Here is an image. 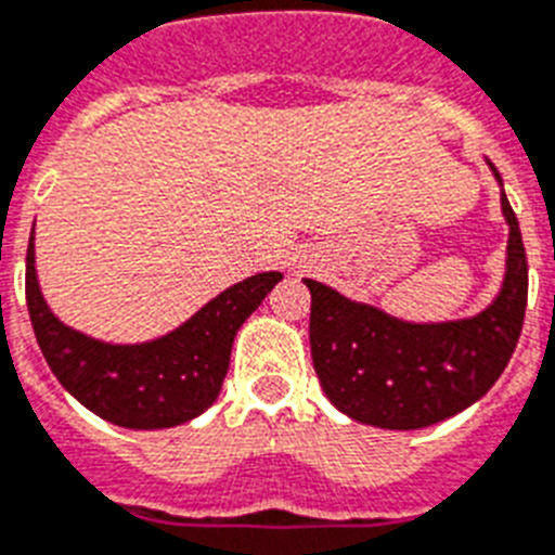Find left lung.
<instances>
[{
    "mask_svg": "<svg viewBox=\"0 0 555 555\" xmlns=\"http://www.w3.org/2000/svg\"><path fill=\"white\" fill-rule=\"evenodd\" d=\"M508 223L505 273L498 296L455 321H404L315 279L310 287L312 365L326 399L349 418L383 430H422L486 397L508 365L528 305V259L517 215L498 167Z\"/></svg>",
    "mask_w": 555,
    "mask_h": 555,
    "instance_id": "8db88e82",
    "label": "left lung"
}]
</instances>
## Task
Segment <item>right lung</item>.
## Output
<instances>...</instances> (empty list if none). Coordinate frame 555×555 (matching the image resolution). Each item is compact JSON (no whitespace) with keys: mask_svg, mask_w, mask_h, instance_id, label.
<instances>
[{"mask_svg":"<svg viewBox=\"0 0 555 555\" xmlns=\"http://www.w3.org/2000/svg\"><path fill=\"white\" fill-rule=\"evenodd\" d=\"M282 279L264 271L231 284L184 324L142 344H111L64 324L36 271V223L27 245V310L47 365L77 402L128 430H167L209 411L245 318Z\"/></svg>","mask_w":555,"mask_h":555,"instance_id":"1","label":"right lung"}]
</instances>
